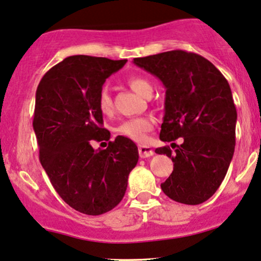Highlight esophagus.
Segmentation results:
<instances>
[{"label":"esophagus","instance_id":"1","mask_svg":"<svg viewBox=\"0 0 261 261\" xmlns=\"http://www.w3.org/2000/svg\"><path fill=\"white\" fill-rule=\"evenodd\" d=\"M138 151H139V156L143 158V159H144V158L151 156V155L154 154L153 149L148 145H140L138 148Z\"/></svg>","mask_w":261,"mask_h":261}]
</instances>
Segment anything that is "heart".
Instances as JSON below:
<instances>
[{
    "label": "heart",
    "instance_id": "obj_1",
    "mask_svg": "<svg viewBox=\"0 0 261 261\" xmlns=\"http://www.w3.org/2000/svg\"><path fill=\"white\" fill-rule=\"evenodd\" d=\"M128 85L137 95L143 96V97L153 90L151 84L146 79L140 77V76H133V77L128 79ZM97 103L99 111L105 115L110 113L112 110V98H111L106 89L101 90V92H99ZM153 125L154 121L150 117H137V118L127 119V121L122 122L117 127V133L127 137L134 142L143 143L146 139V133L153 129Z\"/></svg>",
    "mask_w": 261,
    "mask_h": 261
}]
</instances>
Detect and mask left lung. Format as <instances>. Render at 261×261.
I'll list each match as a JSON object with an SVG mask.
<instances>
[{
  "label": "left lung",
  "instance_id": "obj_1",
  "mask_svg": "<svg viewBox=\"0 0 261 261\" xmlns=\"http://www.w3.org/2000/svg\"><path fill=\"white\" fill-rule=\"evenodd\" d=\"M134 64L166 89L160 140L184 138L172 143L174 154L169 145L155 149L174 163L162 190L180 203L200 204L221 186L234 154L237 110L229 84L211 61L185 50L136 58Z\"/></svg>",
  "mask_w": 261,
  "mask_h": 261
}]
</instances>
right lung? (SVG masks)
Here are the masks:
<instances>
[{"instance_id":"add662e5","label":"right lung","mask_w":261,"mask_h":261,"mask_svg":"<svg viewBox=\"0 0 261 261\" xmlns=\"http://www.w3.org/2000/svg\"><path fill=\"white\" fill-rule=\"evenodd\" d=\"M125 61L74 55L53 66L38 85L33 129L39 160L55 191L85 215L115 208L139 159L127 137L118 136L106 149L91 145L110 140L97 99L106 79Z\"/></svg>"}]
</instances>
